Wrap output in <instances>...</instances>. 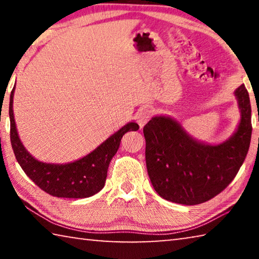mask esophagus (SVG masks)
<instances>
[{
  "mask_svg": "<svg viewBox=\"0 0 259 259\" xmlns=\"http://www.w3.org/2000/svg\"><path fill=\"white\" fill-rule=\"evenodd\" d=\"M152 117V111L150 108H143L140 109L137 114V122L140 128H143L145 125L150 119Z\"/></svg>",
  "mask_w": 259,
  "mask_h": 259,
  "instance_id": "34e87169",
  "label": "esophagus"
}]
</instances>
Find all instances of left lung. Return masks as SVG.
<instances>
[{
	"label": "left lung",
	"mask_w": 259,
	"mask_h": 259,
	"mask_svg": "<svg viewBox=\"0 0 259 259\" xmlns=\"http://www.w3.org/2000/svg\"><path fill=\"white\" fill-rule=\"evenodd\" d=\"M241 109L238 131L221 145H205L170 117L155 116L144 126L147 172L161 198L175 203H203L223 192L239 172L251 140V106L244 84L235 90Z\"/></svg>",
	"instance_id": "left-lung-1"
}]
</instances>
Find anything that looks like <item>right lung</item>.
<instances>
[{
    "label": "right lung",
    "mask_w": 259,
    "mask_h": 259,
    "mask_svg": "<svg viewBox=\"0 0 259 259\" xmlns=\"http://www.w3.org/2000/svg\"><path fill=\"white\" fill-rule=\"evenodd\" d=\"M15 90V88H14ZM14 90L10 95V140L15 156L25 174L48 194L57 198L83 199L96 194L105 185L109 162L116 154L121 139L128 131H136L139 125L130 122L96 148L90 154L67 164L43 163L29 154L21 144L16 129L12 111Z\"/></svg>",
    "instance_id": "1"
}]
</instances>
